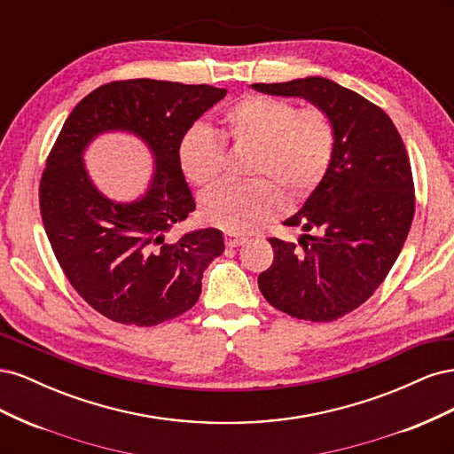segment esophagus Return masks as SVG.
<instances>
[{
    "label": "esophagus",
    "instance_id": "34e87169",
    "mask_svg": "<svg viewBox=\"0 0 454 454\" xmlns=\"http://www.w3.org/2000/svg\"><path fill=\"white\" fill-rule=\"evenodd\" d=\"M225 240H227V246H229V248H237V246H242V244L246 242V239H244V237H240V235H232V232H227V235H225Z\"/></svg>",
    "mask_w": 454,
    "mask_h": 454
}]
</instances>
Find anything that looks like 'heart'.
I'll use <instances>...</instances> for the list:
<instances>
[{"instance_id": "b5f03b06", "label": "heart", "mask_w": 454, "mask_h": 454, "mask_svg": "<svg viewBox=\"0 0 454 454\" xmlns=\"http://www.w3.org/2000/svg\"><path fill=\"white\" fill-rule=\"evenodd\" d=\"M219 122L217 134L223 140L254 147L248 174L259 176L242 184H219L202 197L206 222L223 231L255 229L280 210L278 186L290 199L305 197L332 164L335 130L320 109H297L295 104L270 96H246ZM217 134L195 125L177 147L184 174L200 187L210 185L223 168V145Z\"/></svg>"}]
</instances>
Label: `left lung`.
I'll return each instance as SVG.
<instances>
[{
	"instance_id": "left-lung-1",
	"label": "left lung",
	"mask_w": 454,
	"mask_h": 454,
	"mask_svg": "<svg viewBox=\"0 0 454 454\" xmlns=\"http://www.w3.org/2000/svg\"><path fill=\"white\" fill-rule=\"evenodd\" d=\"M252 89L303 98L333 125L332 164L303 208L284 222L303 231V250L269 239L274 261L257 284L274 309L294 318L337 320L365 303L387 278L413 222V176L402 136L380 107L332 79Z\"/></svg>"
}]
</instances>
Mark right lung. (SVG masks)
<instances>
[{"mask_svg":"<svg viewBox=\"0 0 454 454\" xmlns=\"http://www.w3.org/2000/svg\"><path fill=\"white\" fill-rule=\"evenodd\" d=\"M225 94L210 85L117 81L92 90L66 119L41 177V217L67 280L106 318L157 325L199 301L202 274L225 242L214 227L167 239L197 206L177 147ZM117 131L140 139L154 159L146 191L132 201L104 196L84 164L90 144Z\"/></svg>","mask_w":454,"mask_h":454,"instance_id":"add662e5","label":"right lung"}]
</instances>
